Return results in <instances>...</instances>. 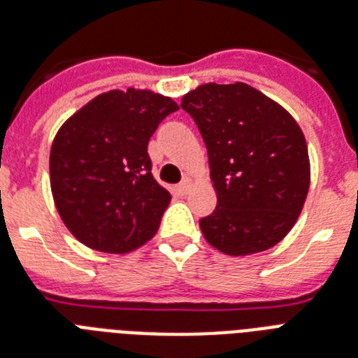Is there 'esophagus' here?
Listing matches in <instances>:
<instances>
[{"instance_id": "obj_1", "label": "esophagus", "mask_w": 358, "mask_h": 358, "mask_svg": "<svg viewBox=\"0 0 358 358\" xmlns=\"http://www.w3.org/2000/svg\"><path fill=\"white\" fill-rule=\"evenodd\" d=\"M190 186H192L190 179H182V181L177 185V192H179L181 196H185V194H188V190H190Z\"/></svg>"}]
</instances>
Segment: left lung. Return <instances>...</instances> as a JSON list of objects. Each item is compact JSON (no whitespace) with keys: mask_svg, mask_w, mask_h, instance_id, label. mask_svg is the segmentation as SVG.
I'll return each instance as SVG.
<instances>
[{"mask_svg":"<svg viewBox=\"0 0 358 358\" xmlns=\"http://www.w3.org/2000/svg\"><path fill=\"white\" fill-rule=\"evenodd\" d=\"M206 144L217 205L199 220L212 247L230 256L262 252L287 236L309 190L302 129L250 85L205 84L185 94Z\"/></svg>","mask_w":358,"mask_h":358,"instance_id":"obj_1","label":"left lung"}]
</instances>
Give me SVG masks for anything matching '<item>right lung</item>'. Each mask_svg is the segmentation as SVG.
<instances>
[{"label": "right lung", "instance_id": "right-lung-1", "mask_svg": "<svg viewBox=\"0 0 358 358\" xmlns=\"http://www.w3.org/2000/svg\"><path fill=\"white\" fill-rule=\"evenodd\" d=\"M179 106L129 87L108 91L56 133L49 170L55 205L90 249L124 254L155 236L170 192L152 176L148 143Z\"/></svg>", "mask_w": 358, "mask_h": 358}]
</instances>
